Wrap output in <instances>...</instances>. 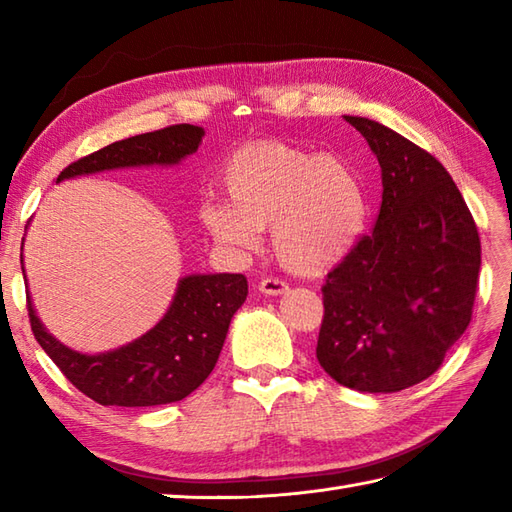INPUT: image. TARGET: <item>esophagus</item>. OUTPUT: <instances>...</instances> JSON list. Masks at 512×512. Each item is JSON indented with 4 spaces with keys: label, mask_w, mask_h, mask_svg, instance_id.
Masks as SVG:
<instances>
[{
    "label": "esophagus",
    "mask_w": 512,
    "mask_h": 512,
    "mask_svg": "<svg viewBox=\"0 0 512 512\" xmlns=\"http://www.w3.org/2000/svg\"><path fill=\"white\" fill-rule=\"evenodd\" d=\"M259 292H264L266 297H277V295H284V292H288V284L279 277H264L262 281H259Z\"/></svg>",
    "instance_id": "1"
}]
</instances>
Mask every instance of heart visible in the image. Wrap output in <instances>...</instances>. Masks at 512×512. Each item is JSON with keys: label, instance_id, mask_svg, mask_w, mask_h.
I'll use <instances>...</instances> for the list:
<instances>
[{"label": "heart", "instance_id": "heart-1", "mask_svg": "<svg viewBox=\"0 0 512 512\" xmlns=\"http://www.w3.org/2000/svg\"><path fill=\"white\" fill-rule=\"evenodd\" d=\"M231 204L204 206V224L220 244L255 248L273 226V250L295 273H319L347 255L363 233L367 198L358 173L339 156L308 154L284 143L235 151L224 171Z\"/></svg>", "mask_w": 512, "mask_h": 512}]
</instances>
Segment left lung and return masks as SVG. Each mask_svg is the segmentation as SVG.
Here are the masks:
<instances>
[{
    "label": "left lung",
    "mask_w": 512,
    "mask_h": 512,
    "mask_svg": "<svg viewBox=\"0 0 512 512\" xmlns=\"http://www.w3.org/2000/svg\"><path fill=\"white\" fill-rule=\"evenodd\" d=\"M345 121L372 147L383 202L321 288V367L336 383L391 394L429 378L469 328L482 264L480 233L449 171L394 129Z\"/></svg>",
    "instance_id": "1"
}]
</instances>
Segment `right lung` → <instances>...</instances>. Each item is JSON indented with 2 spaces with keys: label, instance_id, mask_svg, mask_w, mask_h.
<instances>
[{
  "label": "right lung",
  "instance_id": "1",
  "mask_svg": "<svg viewBox=\"0 0 512 512\" xmlns=\"http://www.w3.org/2000/svg\"><path fill=\"white\" fill-rule=\"evenodd\" d=\"M202 127L169 125L132 136L65 167L57 182L105 169L176 165L200 147ZM248 295L244 275L184 277L165 317L134 343L105 354H79L39 323L28 299L30 328L70 383L99 405L154 407L187 398L213 372L233 314Z\"/></svg>",
  "mask_w": 512,
  "mask_h": 512
}]
</instances>
